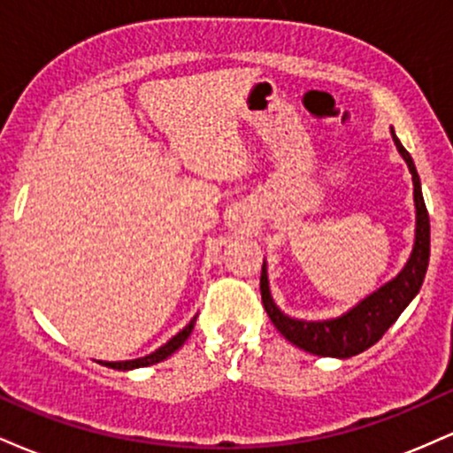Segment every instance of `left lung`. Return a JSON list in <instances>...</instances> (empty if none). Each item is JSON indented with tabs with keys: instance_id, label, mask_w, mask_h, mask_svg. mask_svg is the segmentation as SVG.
Instances as JSON below:
<instances>
[{
	"instance_id": "obj_1",
	"label": "left lung",
	"mask_w": 453,
	"mask_h": 453,
	"mask_svg": "<svg viewBox=\"0 0 453 453\" xmlns=\"http://www.w3.org/2000/svg\"><path fill=\"white\" fill-rule=\"evenodd\" d=\"M394 144H396L398 153L407 161L409 173L413 176V200H415V244L411 251L409 262L404 268L388 280L386 285L372 292L371 296L357 303L353 309L347 311L345 315L334 317V319L326 321H304L294 319L280 313V309L274 304L273 296L268 288V273L266 262L262 266V279H259V289H262V303L264 309L273 321L274 327L285 336L289 342H294L300 349L315 353V356L326 357H351L357 353L366 351L372 347L388 332V327L398 319L400 313L407 309L411 300L422 288L426 270H428L430 259V219L428 211H426L422 183H419V174L415 170L413 159H411L409 150L400 144L392 129Z\"/></svg>"
}]
</instances>
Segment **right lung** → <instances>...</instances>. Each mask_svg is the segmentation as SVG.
<instances>
[{
  "label": "right lung",
  "instance_id": "add662e5",
  "mask_svg": "<svg viewBox=\"0 0 453 453\" xmlns=\"http://www.w3.org/2000/svg\"><path fill=\"white\" fill-rule=\"evenodd\" d=\"M194 324H196V317L189 321V324H187V326L183 327V330L179 332V334L173 336V339L165 342V345H161L159 349H155L153 353H149V356L138 357V360H126V362H104V366L117 368V371H132V368L150 366V364H157V362H161V360H165V357L173 356V353H174L176 349H179V347L183 345V342H185L187 339H189L191 330H194Z\"/></svg>",
  "mask_w": 453,
  "mask_h": 453
}]
</instances>
